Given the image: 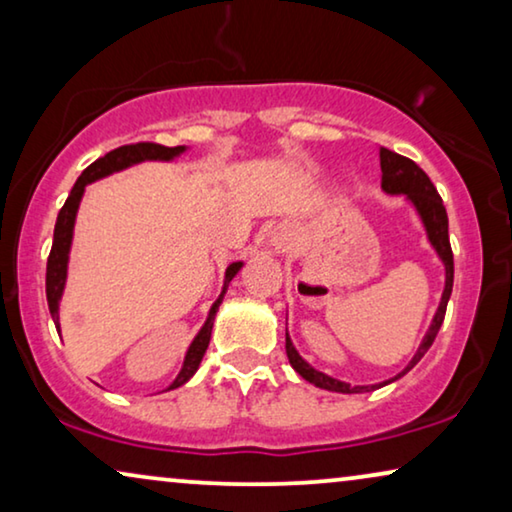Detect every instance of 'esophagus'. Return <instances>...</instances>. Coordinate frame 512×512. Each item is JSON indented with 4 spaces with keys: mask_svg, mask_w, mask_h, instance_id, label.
Here are the masks:
<instances>
[{
    "mask_svg": "<svg viewBox=\"0 0 512 512\" xmlns=\"http://www.w3.org/2000/svg\"><path fill=\"white\" fill-rule=\"evenodd\" d=\"M284 240H286V237H284V235H277V237H275L277 247H284Z\"/></svg>",
    "mask_w": 512,
    "mask_h": 512,
    "instance_id": "esophagus-1",
    "label": "esophagus"
}]
</instances>
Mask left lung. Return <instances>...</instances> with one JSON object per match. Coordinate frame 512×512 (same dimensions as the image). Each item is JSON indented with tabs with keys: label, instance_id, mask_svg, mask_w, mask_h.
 I'll use <instances>...</instances> for the list:
<instances>
[{
	"label": "left lung",
	"instance_id": "1",
	"mask_svg": "<svg viewBox=\"0 0 512 512\" xmlns=\"http://www.w3.org/2000/svg\"><path fill=\"white\" fill-rule=\"evenodd\" d=\"M380 167H382V188H384V191H387V193H405L412 202H415L417 212H419V216H422V221L426 226V233H429V240L433 244V249L438 251V256L443 258V263H445L443 300H440L436 317H433V324L429 328V333L424 335V340H422V345H419L417 354L412 356L408 368H405L401 373V375H405L410 368L417 366L419 359H422L426 352H429V347L433 345V340H436L440 326H443L447 300H450L452 282H454V256H452V247H450V233H447V212H445L443 198L438 195L436 186H433V181L429 179V174H426L422 167L415 163V160L405 158V156H401V153L384 149V146L380 149ZM286 356H289L293 370H296V373L303 377V380L317 384V387H321V389L340 391V394H361V391L380 389V387H384V384L394 382V380H398V377H401V375H396L394 380L382 382V384H373V387H352V384H347V382L333 380V377L319 373V370H314L310 363L303 361V356H300L296 352V347L291 345L289 335H286Z\"/></svg>",
	"mask_w": 512,
	"mask_h": 512
}]
</instances>
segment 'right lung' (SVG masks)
Listing matches in <instances>:
<instances>
[{"label":"right lung","mask_w":512,"mask_h":512,"mask_svg":"<svg viewBox=\"0 0 512 512\" xmlns=\"http://www.w3.org/2000/svg\"><path fill=\"white\" fill-rule=\"evenodd\" d=\"M181 151H184V146H163V144H156V142L125 144V146H118V149H114V151H109L107 156L97 158L95 163L88 165L86 170L81 172V177L76 179L72 193H69V198L65 200V205H62L60 214H58V221H55L53 247H51V254H48V263H46V300H48V310H51V317L55 321V328H58V333H60L58 303H60V298H62V289H65L67 254H69V244H72L74 219H76V209H79L83 188H86V184H90V181H95V179H100V177H107V174L116 172V170H123V167H128V165L142 163V160H170L174 156H179ZM240 268H242V263L228 265V270H226V286H223L219 300H216V303L212 305V310H209L207 324L202 326V331L198 333V338L193 340L191 347H188L184 368H181V373L177 375V380L172 382L170 389L181 387V384L191 380L195 370H198L202 356H205V352H207L209 338H212V326H214L216 310H219V305H221V300H223V293H226V289H228V282L235 277V272L240 270Z\"/></svg>","instance_id":"add662e5"}]
</instances>
